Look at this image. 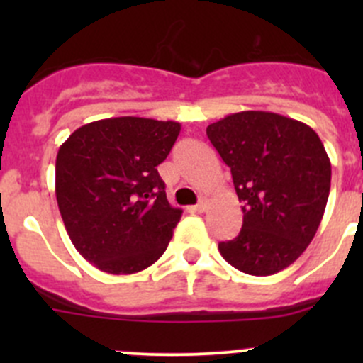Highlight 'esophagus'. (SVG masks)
<instances>
[{
    "label": "esophagus",
    "mask_w": 363,
    "mask_h": 363,
    "mask_svg": "<svg viewBox=\"0 0 363 363\" xmlns=\"http://www.w3.org/2000/svg\"><path fill=\"white\" fill-rule=\"evenodd\" d=\"M207 207H208L207 202H200V203H196L195 207H193V211H195V212H199V214H202V212L207 211Z\"/></svg>",
    "instance_id": "esophagus-1"
}]
</instances>
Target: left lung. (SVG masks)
I'll use <instances>...</instances> for the list:
<instances>
[{
    "mask_svg": "<svg viewBox=\"0 0 363 363\" xmlns=\"http://www.w3.org/2000/svg\"><path fill=\"white\" fill-rule=\"evenodd\" d=\"M242 202V228L219 242L223 258L251 276L286 269L309 246L330 193L332 167L313 128L274 112L246 111L207 126Z\"/></svg>",
    "mask_w": 363,
    "mask_h": 363,
    "instance_id": "obj_1",
    "label": "left lung"
}]
</instances>
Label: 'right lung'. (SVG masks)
Instances as JSON below:
<instances>
[{
  "mask_svg": "<svg viewBox=\"0 0 363 363\" xmlns=\"http://www.w3.org/2000/svg\"><path fill=\"white\" fill-rule=\"evenodd\" d=\"M175 121L112 117L84 124L57 151L56 199L75 250L108 274H135L167 250L182 211L158 170Z\"/></svg>",
  "mask_w": 363,
  "mask_h": 363,
  "instance_id": "obj_1",
  "label": "right lung"
}]
</instances>
